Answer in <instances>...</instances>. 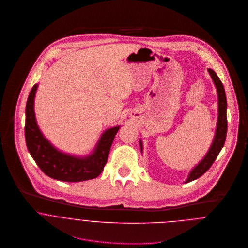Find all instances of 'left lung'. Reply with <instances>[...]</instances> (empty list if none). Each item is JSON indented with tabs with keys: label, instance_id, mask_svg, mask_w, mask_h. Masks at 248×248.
<instances>
[{
	"label": "left lung",
	"instance_id": "left-lung-1",
	"mask_svg": "<svg viewBox=\"0 0 248 248\" xmlns=\"http://www.w3.org/2000/svg\"><path fill=\"white\" fill-rule=\"evenodd\" d=\"M215 85L217 90V97H218V118H217V126L216 131V136L214 139V141L212 143V146L207 153V155L204 157V159L196 165L189 173L187 180L186 183L191 182L199 177H201L216 161L217 158L220 150L222 149L225 140H226V134H227V114H226V108H227V101H226V94L223 87V84L221 83L218 76L216 74L214 70L211 68L208 69ZM140 149L142 151V142L140 140Z\"/></svg>",
	"mask_w": 248,
	"mask_h": 248
}]
</instances>
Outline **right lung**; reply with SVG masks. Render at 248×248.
<instances>
[{
  "label": "right lung",
  "mask_w": 248,
  "mask_h": 248,
  "mask_svg": "<svg viewBox=\"0 0 248 248\" xmlns=\"http://www.w3.org/2000/svg\"><path fill=\"white\" fill-rule=\"evenodd\" d=\"M37 89L34 84L26 105L25 139L32 159L49 177L63 182H81L98 177L107 164L108 153L119 126L107 130L99 140L94 152L77 158L57 150L40 132L34 115L33 103Z\"/></svg>",
  "instance_id": "obj_1"
}]
</instances>
